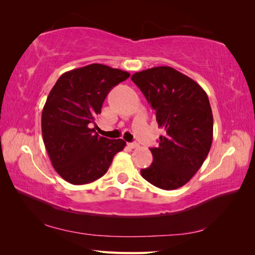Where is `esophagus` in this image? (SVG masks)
<instances>
[{
	"label": "esophagus",
	"mask_w": 255,
	"mask_h": 255,
	"mask_svg": "<svg viewBox=\"0 0 255 255\" xmlns=\"http://www.w3.org/2000/svg\"><path fill=\"white\" fill-rule=\"evenodd\" d=\"M127 145L130 149H136V148H139V144L137 142H128Z\"/></svg>",
	"instance_id": "obj_1"
}]
</instances>
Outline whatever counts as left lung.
<instances>
[{"instance_id": "left-lung-1", "label": "left lung", "mask_w": 255, "mask_h": 255, "mask_svg": "<svg viewBox=\"0 0 255 255\" xmlns=\"http://www.w3.org/2000/svg\"><path fill=\"white\" fill-rule=\"evenodd\" d=\"M154 110L164 134L159 147L151 148L152 164L141 175L152 185L172 191L191 180L213 142L214 118L202 86L171 67H155L131 75Z\"/></svg>"}]
</instances>
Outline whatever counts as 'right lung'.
Here are the masks:
<instances>
[{"label": "right lung", "mask_w": 255, "mask_h": 255, "mask_svg": "<svg viewBox=\"0 0 255 255\" xmlns=\"http://www.w3.org/2000/svg\"><path fill=\"white\" fill-rule=\"evenodd\" d=\"M130 74L92 63L64 72L53 85L41 114L42 139L53 169L64 181L82 185L107 172L123 139L101 137L91 128L110 91Z\"/></svg>", "instance_id": "add662e5"}]
</instances>
